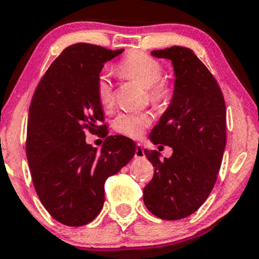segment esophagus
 I'll return each mask as SVG.
<instances>
[{"instance_id": "esophagus-1", "label": "esophagus", "mask_w": 259, "mask_h": 259, "mask_svg": "<svg viewBox=\"0 0 259 259\" xmlns=\"http://www.w3.org/2000/svg\"><path fill=\"white\" fill-rule=\"evenodd\" d=\"M135 158H145V151H143V147L141 143H137V146H136Z\"/></svg>"}]
</instances>
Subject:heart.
Listing matches in <instances>:
<instances>
[{
    "label": "heart",
    "mask_w": 259,
    "mask_h": 259,
    "mask_svg": "<svg viewBox=\"0 0 259 259\" xmlns=\"http://www.w3.org/2000/svg\"><path fill=\"white\" fill-rule=\"evenodd\" d=\"M117 70L126 78L135 79L145 87H148L149 100L158 107L166 106L172 97V86L167 82L159 81L163 72L161 63L146 53H128L119 62ZM96 92L103 107L108 108L113 105V91L108 76L101 74L98 77ZM151 122L152 118L147 112H122L114 118L113 128L122 135L137 138Z\"/></svg>",
    "instance_id": "heart-1"
}]
</instances>
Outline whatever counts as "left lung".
<instances>
[{
	"mask_svg": "<svg viewBox=\"0 0 259 259\" xmlns=\"http://www.w3.org/2000/svg\"><path fill=\"white\" fill-rule=\"evenodd\" d=\"M151 55L172 62L175 89L149 140L169 146L173 153L161 159L158 151L145 149L154 176L143 188V202L158 218L182 220L204 203L217 181L226 148V103L214 77L192 50L172 46Z\"/></svg>",
	"mask_w": 259,
	"mask_h": 259,
	"instance_id": "left-lung-1",
	"label": "left lung"
}]
</instances>
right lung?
<instances>
[{
  "instance_id": "obj_1",
  "label": "right lung",
  "mask_w": 259,
  "mask_h": 259,
  "mask_svg": "<svg viewBox=\"0 0 259 259\" xmlns=\"http://www.w3.org/2000/svg\"><path fill=\"white\" fill-rule=\"evenodd\" d=\"M74 44L53 61L34 91L26 154L39 201L60 223L92 222L105 202V182L133 158L136 143L108 136L101 151L86 142L103 111L96 92L103 65L123 52ZM103 128V127H101Z\"/></svg>"
}]
</instances>
